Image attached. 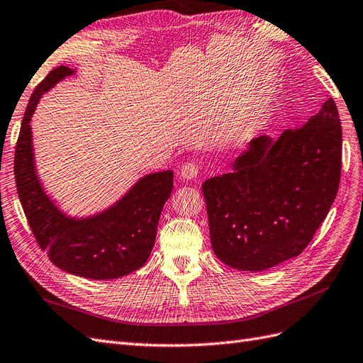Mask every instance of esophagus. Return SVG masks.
<instances>
[{"instance_id": "esophagus-1", "label": "esophagus", "mask_w": 363, "mask_h": 363, "mask_svg": "<svg viewBox=\"0 0 363 363\" xmlns=\"http://www.w3.org/2000/svg\"><path fill=\"white\" fill-rule=\"evenodd\" d=\"M199 175V164L194 162H186L180 169V177L183 180H194Z\"/></svg>"}]
</instances>
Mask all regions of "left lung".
Wrapping results in <instances>:
<instances>
[{"mask_svg":"<svg viewBox=\"0 0 363 363\" xmlns=\"http://www.w3.org/2000/svg\"><path fill=\"white\" fill-rule=\"evenodd\" d=\"M340 168L342 126L331 97L277 140H250L230 172L201 186L218 259L262 272L298 257L336 199Z\"/></svg>","mask_w":363,"mask_h":363,"instance_id":"left-lung-1","label":"left lung"}]
</instances>
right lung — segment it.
Here are the masks:
<instances>
[{"label":"right lung","mask_w":363,"mask_h":363,"mask_svg":"<svg viewBox=\"0 0 363 363\" xmlns=\"http://www.w3.org/2000/svg\"><path fill=\"white\" fill-rule=\"evenodd\" d=\"M73 73L64 65L55 68L28 101L15 150L18 197L38 246L56 267L82 278L116 279L140 269L150 258L174 172L145 175L111 208L93 217L72 218L62 213L38 180L30 121L41 96Z\"/></svg>","instance_id":"add662e5"}]
</instances>
